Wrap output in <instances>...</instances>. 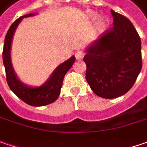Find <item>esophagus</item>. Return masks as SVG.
<instances>
[{
	"label": "esophagus",
	"instance_id": "obj_1",
	"mask_svg": "<svg viewBox=\"0 0 147 147\" xmlns=\"http://www.w3.org/2000/svg\"><path fill=\"white\" fill-rule=\"evenodd\" d=\"M84 53L83 52V51H78L76 53H75V58H76V59H79V60H80V59H83V58L84 57Z\"/></svg>",
	"mask_w": 147,
	"mask_h": 147
}]
</instances>
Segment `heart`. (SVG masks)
<instances>
[{"mask_svg":"<svg viewBox=\"0 0 147 147\" xmlns=\"http://www.w3.org/2000/svg\"><path fill=\"white\" fill-rule=\"evenodd\" d=\"M89 16L92 17V18H94V17L95 16V15H94V13H91V14H89ZM105 26V20L104 18H100V19L97 21V23H96V30L100 31V30H101Z\"/></svg>","mask_w":147,"mask_h":147,"instance_id":"b5f03b06","label":"heart"}]
</instances>
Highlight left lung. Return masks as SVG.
<instances>
[{"label": "left lung", "instance_id": "obj_1", "mask_svg": "<svg viewBox=\"0 0 147 147\" xmlns=\"http://www.w3.org/2000/svg\"><path fill=\"white\" fill-rule=\"evenodd\" d=\"M113 27L89 46L84 57L86 80L93 92L105 99L127 93L142 68V42L131 22L111 10Z\"/></svg>", "mask_w": 147, "mask_h": 147}]
</instances>
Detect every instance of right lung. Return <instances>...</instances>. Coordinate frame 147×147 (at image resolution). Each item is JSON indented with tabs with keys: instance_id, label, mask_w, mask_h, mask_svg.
<instances>
[{
	"instance_id": "1",
	"label": "right lung",
	"mask_w": 147,
	"mask_h": 147,
	"mask_svg": "<svg viewBox=\"0 0 147 147\" xmlns=\"http://www.w3.org/2000/svg\"><path fill=\"white\" fill-rule=\"evenodd\" d=\"M33 15L34 14H27L21 16L16 19L12 23V25L10 26L5 37L2 58L5 66L6 81L10 89L15 93L17 97H19L27 105L32 106H43L54 102L58 98L63 78L74 63L75 57L73 56L62 64H60L53 73L50 79L40 87L34 88L26 86V84H22L17 79L11 61V46L12 37L16 27L22 20V18Z\"/></svg>"
}]
</instances>
